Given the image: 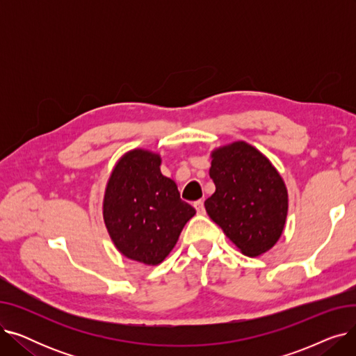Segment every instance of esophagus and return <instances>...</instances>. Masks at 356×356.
Masks as SVG:
<instances>
[{
  "instance_id": "esophagus-1",
  "label": "esophagus",
  "mask_w": 356,
  "mask_h": 356,
  "mask_svg": "<svg viewBox=\"0 0 356 356\" xmlns=\"http://www.w3.org/2000/svg\"><path fill=\"white\" fill-rule=\"evenodd\" d=\"M195 208H196V212H197L199 215H204V204H203V200L195 202Z\"/></svg>"
}]
</instances>
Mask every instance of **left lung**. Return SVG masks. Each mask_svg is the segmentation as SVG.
<instances>
[{
  "instance_id": "obj_1",
  "label": "left lung",
  "mask_w": 356,
  "mask_h": 356,
  "mask_svg": "<svg viewBox=\"0 0 356 356\" xmlns=\"http://www.w3.org/2000/svg\"><path fill=\"white\" fill-rule=\"evenodd\" d=\"M209 176L215 193L204 200L211 219L248 257L271 250L289 211L284 180L271 161L245 141L212 152Z\"/></svg>"
}]
</instances>
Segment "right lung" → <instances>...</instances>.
Listing matches in <instances>:
<instances>
[{"mask_svg": "<svg viewBox=\"0 0 356 356\" xmlns=\"http://www.w3.org/2000/svg\"><path fill=\"white\" fill-rule=\"evenodd\" d=\"M161 157L136 148L112 170L104 196V220L127 258L157 266L175 248L196 211L180 199L176 183L161 175Z\"/></svg>", "mask_w": 356, "mask_h": 356, "instance_id": "1", "label": "right lung"}]
</instances>
